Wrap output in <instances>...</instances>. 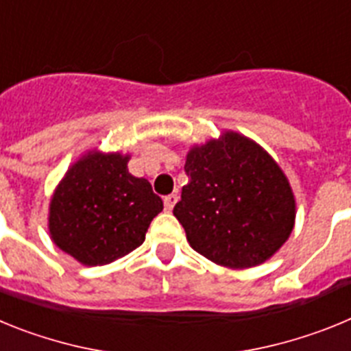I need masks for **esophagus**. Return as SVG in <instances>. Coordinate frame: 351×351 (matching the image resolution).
Here are the masks:
<instances>
[{
	"label": "esophagus",
	"instance_id": "esophagus-1",
	"mask_svg": "<svg viewBox=\"0 0 351 351\" xmlns=\"http://www.w3.org/2000/svg\"><path fill=\"white\" fill-rule=\"evenodd\" d=\"M178 195H167L165 198H163V204H165V210H172L173 209V206H176V202H178Z\"/></svg>",
	"mask_w": 351,
	"mask_h": 351
}]
</instances>
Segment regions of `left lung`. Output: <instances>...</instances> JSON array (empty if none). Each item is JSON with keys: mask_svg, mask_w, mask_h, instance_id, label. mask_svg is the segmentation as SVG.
<instances>
[{"mask_svg": "<svg viewBox=\"0 0 351 351\" xmlns=\"http://www.w3.org/2000/svg\"><path fill=\"white\" fill-rule=\"evenodd\" d=\"M173 216L197 253L228 269L267 262L295 226L290 181L260 144L237 132L191 145Z\"/></svg>", "mask_w": 351, "mask_h": 351, "instance_id": "left-lung-1", "label": "left lung"}]
</instances>
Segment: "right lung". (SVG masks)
Instances as JSON below:
<instances>
[{
    "label": "right lung",
    "instance_id": "right-lung-1",
    "mask_svg": "<svg viewBox=\"0 0 351 351\" xmlns=\"http://www.w3.org/2000/svg\"><path fill=\"white\" fill-rule=\"evenodd\" d=\"M130 154L91 149L71 163L49 204L52 243L82 265H107L145 241L163 202L128 172Z\"/></svg>",
    "mask_w": 351,
    "mask_h": 351
}]
</instances>
